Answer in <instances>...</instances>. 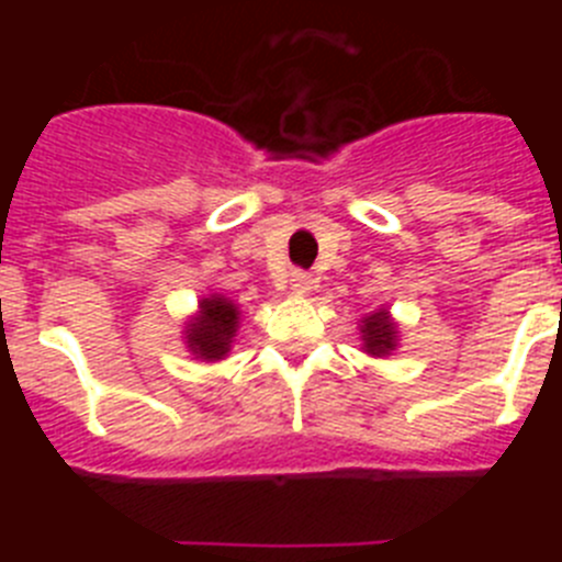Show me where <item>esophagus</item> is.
<instances>
[{"instance_id": "obj_1", "label": "esophagus", "mask_w": 562, "mask_h": 562, "mask_svg": "<svg viewBox=\"0 0 562 562\" xmlns=\"http://www.w3.org/2000/svg\"><path fill=\"white\" fill-rule=\"evenodd\" d=\"M312 284H315V281H312L310 272L295 270L290 276V292H292V295H306V292H312Z\"/></svg>"}]
</instances>
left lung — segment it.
<instances>
[{
    "label": "left lung",
    "instance_id": "obj_1",
    "mask_svg": "<svg viewBox=\"0 0 562 562\" xmlns=\"http://www.w3.org/2000/svg\"><path fill=\"white\" fill-rule=\"evenodd\" d=\"M360 349L369 357H376V360H385L389 355H394L400 349V324H396L391 312L385 306L369 312L366 317H360Z\"/></svg>",
    "mask_w": 562,
    "mask_h": 562
}]
</instances>
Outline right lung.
<instances>
[{"instance_id":"add662e5","label":"right lung","mask_w":562,"mask_h":562,"mask_svg":"<svg viewBox=\"0 0 562 562\" xmlns=\"http://www.w3.org/2000/svg\"><path fill=\"white\" fill-rule=\"evenodd\" d=\"M241 326V310L231 297L211 292L200 297V306L182 326V340L193 360L220 362L231 355L236 331Z\"/></svg>"}]
</instances>
